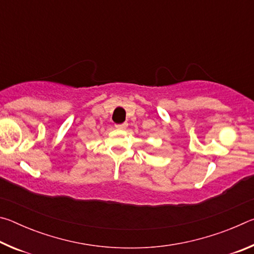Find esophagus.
<instances>
[{"label":"esophagus","mask_w":254,"mask_h":254,"mask_svg":"<svg viewBox=\"0 0 254 254\" xmlns=\"http://www.w3.org/2000/svg\"><path fill=\"white\" fill-rule=\"evenodd\" d=\"M117 127L118 128H121V130H124V128H127V123H122V124H117Z\"/></svg>","instance_id":"obj_1"}]
</instances>
